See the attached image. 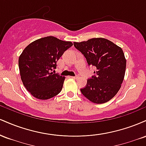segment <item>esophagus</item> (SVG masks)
<instances>
[{
	"mask_svg": "<svg viewBox=\"0 0 146 146\" xmlns=\"http://www.w3.org/2000/svg\"><path fill=\"white\" fill-rule=\"evenodd\" d=\"M71 78H73V79H78L79 78V76H78V75H75V76H72Z\"/></svg>",
	"mask_w": 146,
	"mask_h": 146,
	"instance_id": "1",
	"label": "esophagus"
}]
</instances>
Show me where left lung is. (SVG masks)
Returning <instances> with one entry per match:
<instances>
[{
  "mask_svg": "<svg viewBox=\"0 0 146 146\" xmlns=\"http://www.w3.org/2000/svg\"><path fill=\"white\" fill-rule=\"evenodd\" d=\"M73 45L86 58L88 66L96 68L95 75L87 80L82 93L90 102H108L121 88L125 75L126 60L121 48L102 38H91Z\"/></svg>",
  "mask_w": 146,
  "mask_h": 146,
  "instance_id": "left-lung-1",
  "label": "left lung"
}]
</instances>
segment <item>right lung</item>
I'll use <instances>...</instances> for the list:
<instances>
[{
  "mask_svg": "<svg viewBox=\"0 0 146 146\" xmlns=\"http://www.w3.org/2000/svg\"><path fill=\"white\" fill-rule=\"evenodd\" d=\"M72 46L71 42L47 36L25 48L18 60L20 73L25 88L33 97L48 100L60 93L65 77L53 71L64 52Z\"/></svg>",
  "mask_w": 146,
  "mask_h": 146,
  "instance_id": "right-lung-1",
  "label": "right lung"
}]
</instances>
